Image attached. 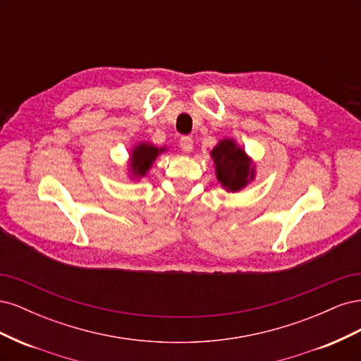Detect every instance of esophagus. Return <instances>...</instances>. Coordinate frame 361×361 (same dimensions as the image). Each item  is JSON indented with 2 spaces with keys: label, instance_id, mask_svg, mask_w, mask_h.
<instances>
[{
  "label": "esophagus",
  "instance_id": "34e87169",
  "mask_svg": "<svg viewBox=\"0 0 361 361\" xmlns=\"http://www.w3.org/2000/svg\"><path fill=\"white\" fill-rule=\"evenodd\" d=\"M179 145H180V149H182L183 152H187V154H190V152L192 150L194 141H192V138H191L190 135H183V137H180V140H179Z\"/></svg>",
  "mask_w": 361,
  "mask_h": 361
}]
</instances>
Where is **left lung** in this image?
Returning <instances> with one entry per match:
<instances>
[{
    "instance_id": "1",
    "label": "left lung",
    "mask_w": 361,
    "mask_h": 361,
    "mask_svg": "<svg viewBox=\"0 0 361 361\" xmlns=\"http://www.w3.org/2000/svg\"><path fill=\"white\" fill-rule=\"evenodd\" d=\"M211 157L215 162L216 179L227 191L243 190L255 178V167L251 166L245 152L238 147L233 140H221L212 149Z\"/></svg>"
}]
</instances>
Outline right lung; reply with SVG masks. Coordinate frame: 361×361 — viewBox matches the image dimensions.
Returning <instances> with one entry per match:
<instances>
[{
  "label": "right lung",
  "mask_w": 361,
  "mask_h": 361,
  "mask_svg": "<svg viewBox=\"0 0 361 361\" xmlns=\"http://www.w3.org/2000/svg\"><path fill=\"white\" fill-rule=\"evenodd\" d=\"M164 150H166L164 147L158 149L147 143H141L135 146L133 150V155H130V173L137 178L145 176L146 171L150 169L152 162H154Z\"/></svg>",
  "instance_id": "1"
}]
</instances>
